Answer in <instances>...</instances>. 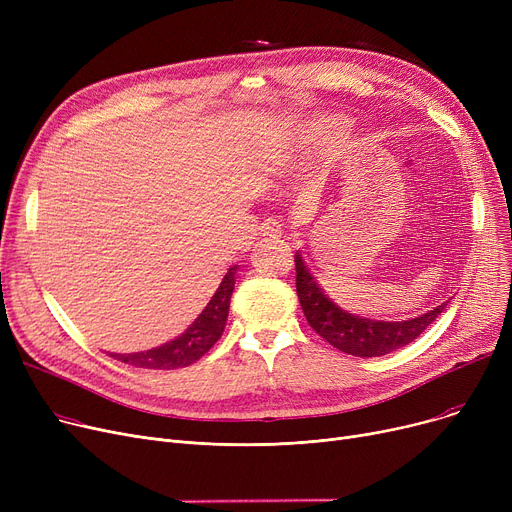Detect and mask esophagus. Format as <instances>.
I'll return each mask as SVG.
<instances>
[{
	"label": "esophagus",
	"mask_w": 512,
	"mask_h": 512,
	"mask_svg": "<svg viewBox=\"0 0 512 512\" xmlns=\"http://www.w3.org/2000/svg\"><path fill=\"white\" fill-rule=\"evenodd\" d=\"M259 234L261 236H280L282 234V226L276 222V220H265V222H261V226H259Z\"/></svg>",
	"instance_id": "esophagus-1"
}]
</instances>
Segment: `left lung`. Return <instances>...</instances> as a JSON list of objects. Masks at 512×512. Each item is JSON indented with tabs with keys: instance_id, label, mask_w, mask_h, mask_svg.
<instances>
[{
	"instance_id": "8db88e82",
	"label": "left lung",
	"mask_w": 512,
	"mask_h": 512,
	"mask_svg": "<svg viewBox=\"0 0 512 512\" xmlns=\"http://www.w3.org/2000/svg\"><path fill=\"white\" fill-rule=\"evenodd\" d=\"M294 265H297V294L309 326L338 351L353 357H382L407 346L423 334L446 307V303H442L432 311L402 321L361 317L330 301L303 261L301 251L294 255Z\"/></svg>"
}]
</instances>
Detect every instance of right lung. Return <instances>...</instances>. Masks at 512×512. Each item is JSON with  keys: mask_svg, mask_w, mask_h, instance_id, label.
<instances>
[{"mask_svg": "<svg viewBox=\"0 0 512 512\" xmlns=\"http://www.w3.org/2000/svg\"><path fill=\"white\" fill-rule=\"evenodd\" d=\"M238 265H232L222 278L218 290L213 292L211 301L207 307L199 313V317L188 326L180 336L174 340L149 348V351L141 353H110L114 359L128 363L132 367L143 369H180L188 367L191 363L199 361L209 348L220 340L226 321H228V309H230V297L234 290V278H236Z\"/></svg>", "mask_w": 512, "mask_h": 512, "instance_id": "right-lung-1", "label": "right lung"}]
</instances>
